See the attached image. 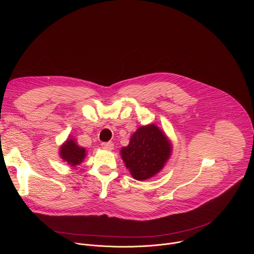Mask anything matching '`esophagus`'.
Masks as SVG:
<instances>
[{
    "mask_svg": "<svg viewBox=\"0 0 254 254\" xmlns=\"http://www.w3.org/2000/svg\"><path fill=\"white\" fill-rule=\"evenodd\" d=\"M101 147L102 149L106 150V151H112L114 149V143L112 141H108V142H102L101 143Z\"/></svg>",
    "mask_w": 254,
    "mask_h": 254,
    "instance_id": "obj_1",
    "label": "esophagus"
}]
</instances>
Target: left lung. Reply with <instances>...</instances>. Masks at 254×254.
Returning a JSON list of instances; mask_svg holds the SVG:
<instances>
[{"label":"left lung","instance_id":"left-lung-1","mask_svg":"<svg viewBox=\"0 0 254 254\" xmlns=\"http://www.w3.org/2000/svg\"><path fill=\"white\" fill-rule=\"evenodd\" d=\"M172 151V142L165 131L150 124L139 127L131 134L129 143L121 150V157L132 178L144 181L163 170Z\"/></svg>","mask_w":254,"mask_h":254}]
</instances>
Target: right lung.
I'll return each mask as SVG.
<instances>
[{
	"instance_id": "add662e5",
	"label": "right lung",
	"mask_w": 254,
	"mask_h": 254,
	"mask_svg": "<svg viewBox=\"0 0 254 254\" xmlns=\"http://www.w3.org/2000/svg\"><path fill=\"white\" fill-rule=\"evenodd\" d=\"M86 155V150L78 146L76 139L72 136H68L59 149L60 158L70 167L80 165L84 161Z\"/></svg>"
}]
</instances>
